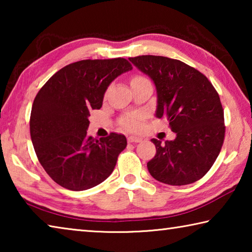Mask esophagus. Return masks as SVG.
I'll use <instances>...</instances> for the list:
<instances>
[{"label": "esophagus", "mask_w": 252, "mask_h": 252, "mask_svg": "<svg viewBox=\"0 0 252 252\" xmlns=\"http://www.w3.org/2000/svg\"><path fill=\"white\" fill-rule=\"evenodd\" d=\"M142 141V139L141 138H139V136H134V135H131V136H129V138H127V142L129 143H133V142H141Z\"/></svg>", "instance_id": "34e87169"}]
</instances>
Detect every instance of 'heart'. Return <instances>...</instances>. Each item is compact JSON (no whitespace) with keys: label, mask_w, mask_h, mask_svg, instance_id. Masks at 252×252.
<instances>
[{"label":"heart","mask_w":252,"mask_h":252,"mask_svg":"<svg viewBox=\"0 0 252 252\" xmlns=\"http://www.w3.org/2000/svg\"><path fill=\"white\" fill-rule=\"evenodd\" d=\"M142 80L147 79L143 78V76L135 75L132 78L131 83ZM121 126L127 131H139L142 126V116H140V114H129V116L121 119Z\"/></svg>","instance_id":"heart-1"}]
</instances>
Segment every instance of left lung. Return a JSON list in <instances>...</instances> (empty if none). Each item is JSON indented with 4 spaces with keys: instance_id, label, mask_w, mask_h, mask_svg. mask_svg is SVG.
I'll use <instances>...</instances> for the list:
<instances>
[{
    "instance_id": "left-lung-1",
    "label": "left lung",
    "mask_w": 252,
    "mask_h": 252,
    "mask_svg": "<svg viewBox=\"0 0 252 252\" xmlns=\"http://www.w3.org/2000/svg\"><path fill=\"white\" fill-rule=\"evenodd\" d=\"M132 64L155 82L157 118H167L176 139H152L157 153L147 167L156 180L171 186L198 181L218 158L224 140V118L218 92L201 72L179 60L140 55Z\"/></svg>"
}]
</instances>
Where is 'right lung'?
Returning <instances> with one entry per match:
<instances>
[{
	"label": "right lung",
	"instance_id": "right-lung-1",
	"mask_svg": "<svg viewBox=\"0 0 252 252\" xmlns=\"http://www.w3.org/2000/svg\"><path fill=\"white\" fill-rule=\"evenodd\" d=\"M132 65L126 59L82 60L51 76L34 99L30 133L45 172L65 189L82 191L103 182L126 147L125 135L100 140L87 134L91 110H99L106 89Z\"/></svg>",
	"mask_w": 252,
	"mask_h": 252
}]
</instances>
